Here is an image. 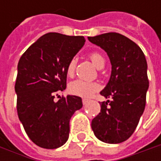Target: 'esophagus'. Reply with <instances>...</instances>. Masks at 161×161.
Masks as SVG:
<instances>
[{"mask_svg": "<svg viewBox=\"0 0 161 161\" xmlns=\"http://www.w3.org/2000/svg\"><path fill=\"white\" fill-rule=\"evenodd\" d=\"M82 103H83L84 106H86V105L89 103V100H88V99H86V98H83V99H82Z\"/></svg>", "mask_w": 161, "mask_h": 161, "instance_id": "34e87169", "label": "esophagus"}]
</instances>
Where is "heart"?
I'll use <instances>...</instances> for the list:
<instances>
[{"instance_id":"1","label":"heart","mask_w":161,"mask_h":161,"mask_svg":"<svg viewBox=\"0 0 161 161\" xmlns=\"http://www.w3.org/2000/svg\"><path fill=\"white\" fill-rule=\"evenodd\" d=\"M90 57L94 65L98 69L105 64V60L102 57V55L98 53H95V52L91 53ZM76 64H77L76 58H72L68 63V65L66 67V75L68 77L73 76L75 68H76ZM98 89H99V85L96 82L87 81V80H80V79L72 80L68 85V90L71 95L81 97H89L94 92H96Z\"/></svg>"}]
</instances>
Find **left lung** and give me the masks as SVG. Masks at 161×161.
Segmentation results:
<instances>
[{"label": "left lung", "mask_w": 161, "mask_h": 161, "mask_svg": "<svg viewBox=\"0 0 161 161\" xmlns=\"http://www.w3.org/2000/svg\"><path fill=\"white\" fill-rule=\"evenodd\" d=\"M88 39L108 53L112 65L107 86L100 91L112 100L100 103V113L91 128L101 142L115 144L126 141L143 114L149 89L147 62L133 41L118 33H106Z\"/></svg>", "instance_id": "8db88e82"}]
</instances>
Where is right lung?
I'll use <instances>...</instances> for the list:
<instances>
[{
    "label": "right lung",
    "instance_id": "right-lung-1",
    "mask_svg": "<svg viewBox=\"0 0 161 161\" xmlns=\"http://www.w3.org/2000/svg\"><path fill=\"white\" fill-rule=\"evenodd\" d=\"M81 36L51 32L42 36L22 54L18 64L17 111L35 144L56 149L69 138L70 119L82 108L81 97L54 96L66 89V67L85 44Z\"/></svg>",
    "mask_w": 161,
    "mask_h": 161
}]
</instances>
